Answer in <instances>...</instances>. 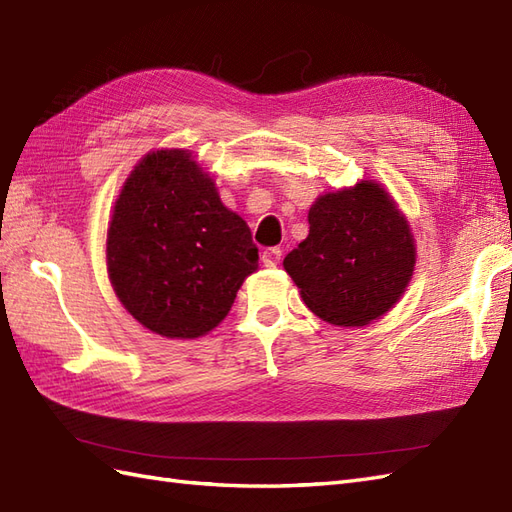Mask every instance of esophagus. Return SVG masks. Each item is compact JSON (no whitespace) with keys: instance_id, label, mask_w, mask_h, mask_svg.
<instances>
[{"instance_id":"obj_1","label":"esophagus","mask_w":512,"mask_h":512,"mask_svg":"<svg viewBox=\"0 0 512 512\" xmlns=\"http://www.w3.org/2000/svg\"><path fill=\"white\" fill-rule=\"evenodd\" d=\"M281 255H283V251L279 246H270V248H266L264 255H261V261H264L266 266H277L281 261Z\"/></svg>"}]
</instances>
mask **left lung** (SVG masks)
<instances>
[{
  "mask_svg": "<svg viewBox=\"0 0 512 512\" xmlns=\"http://www.w3.org/2000/svg\"><path fill=\"white\" fill-rule=\"evenodd\" d=\"M305 305L337 326H363L398 303L411 281L409 225L372 181L324 194L309 209V235L283 259Z\"/></svg>",
  "mask_w": 512,
  "mask_h": 512,
  "instance_id": "obj_1",
  "label": "left lung"
}]
</instances>
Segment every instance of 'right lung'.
<instances>
[{
	"label": "right lung",
	"mask_w": 512,
	"mask_h": 512,
	"mask_svg": "<svg viewBox=\"0 0 512 512\" xmlns=\"http://www.w3.org/2000/svg\"><path fill=\"white\" fill-rule=\"evenodd\" d=\"M257 261L251 229L220 203L190 153H149L125 181L108 229V272L149 331L177 339L212 331Z\"/></svg>",
	"instance_id": "1"
}]
</instances>
